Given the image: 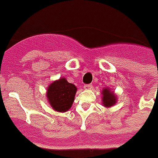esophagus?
<instances>
[{
  "label": "esophagus",
  "instance_id": "esophagus-1",
  "mask_svg": "<svg viewBox=\"0 0 158 158\" xmlns=\"http://www.w3.org/2000/svg\"><path fill=\"white\" fill-rule=\"evenodd\" d=\"M93 88V84H85L84 88L85 89H90V88Z\"/></svg>",
  "mask_w": 158,
  "mask_h": 158
}]
</instances>
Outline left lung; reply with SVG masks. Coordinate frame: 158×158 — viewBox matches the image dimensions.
<instances>
[{
	"mask_svg": "<svg viewBox=\"0 0 158 158\" xmlns=\"http://www.w3.org/2000/svg\"><path fill=\"white\" fill-rule=\"evenodd\" d=\"M103 94V105H105V106L106 107H110V106H113L116 101H117V99H116V96L115 94L110 91L109 89H103L102 91Z\"/></svg>",
	"mask_w": 158,
	"mask_h": 158,
	"instance_id": "8db88e82",
	"label": "left lung"
}]
</instances>
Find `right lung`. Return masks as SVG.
Returning a JSON list of instances; mask_svg holds the SVG:
<instances>
[{
  "instance_id": "obj_1",
  "label": "right lung",
  "mask_w": 158,
  "mask_h": 158,
  "mask_svg": "<svg viewBox=\"0 0 158 158\" xmlns=\"http://www.w3.org/2000/svg\"><path fill=\"white\" fill-rule=\"evenodd\" d=\"M77 87L61 78L52 82L48 88L47 97L53 110L64 112L70 109L73 104Z\"/></svg>"
}]
</instances>
